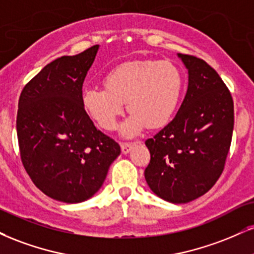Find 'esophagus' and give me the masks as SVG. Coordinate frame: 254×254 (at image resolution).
Segmentation results:
<instances>
[{"instance_id": "34e87169", "label": "esophagus", "mask_w": 254, "mask_h": 254, "mask_svg": "<svg viewBox=\"0 0 254 254\" xmlns=\"http://www.w3.org/2000/svg\"><path fill=\"white\" fill-rule=\"evenodd\" d=\"M133 145H135V143H130V142H123V143H121L122 151H123L124 154H127V152H130L131 150H132Z\"/></svg>"}]
</instances>
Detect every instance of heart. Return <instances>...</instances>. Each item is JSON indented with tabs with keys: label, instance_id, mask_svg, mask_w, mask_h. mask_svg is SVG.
Returning a JSON list of instances; mask_svg holds the SVG:
<instances>
[{
	"label": "heart",
	"instance_id": "obj_1",
	"mask_svg": "<svg viewBox=\"0 0 254 254\" xmlns=\"http://www.w3.org/2000/svg\"><path fill=\"white\" fill-rule=\"evenodd\" d=\"M183 77L169 61L135 60L115 67L104 77V87L92 86L82 92V106L100 127L114 130L124 104L131 116L122 127L127 136L148 125L161 127L175 115L181 100Z\"/></svg>",
	"mask_w": 254,
	"mask_h": 254
}]
</instances>
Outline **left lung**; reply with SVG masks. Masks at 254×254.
<instances>
[{
    "instance_id": "left-lung-1",
    "label": "left lung",
    "mask_w": 254,
    "mask_h": 254,
    "mask_svg": "<svg viewBox=\"0 0 254 254\" xmlns=\"http://www.w3.org/2000/svg\"><path fill=\"white\" fill-rule=\"evenodd\" d=\"M188 68V90L170 123L145 140L151 190L173 203L206 194L225 169L234 127L233 98L218 72L200 58L179 54Z\"/></svg>"
}]
</instances>
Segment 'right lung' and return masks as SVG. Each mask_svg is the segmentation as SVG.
Returning a JSON list of instances; mask_svg holds the SVG:
<instances>
[{
	"label": "right lung",
	"mask_w": 254,
	"mask_h": 254,
	"mask_svg": "<svg viewBox=\"0 0 254 254\" xmlns=\"http://www.w3.org/2000/svg\"><path fill=\"white\" fill-rule=\"evenodd\" d=\"M98 47L53 60L19 98L16 131L24 169L42 193L67 203L97 193L121 154L118 143L97 130L81 102Z\"/></svg>",
	"instance_id": "right-lung-1"
}]
</instances>
